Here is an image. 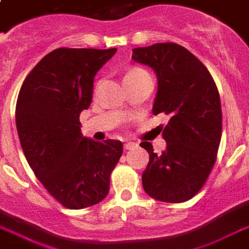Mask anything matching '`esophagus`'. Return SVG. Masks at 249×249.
Here are the masks:
<instances>
[{
	"label": "esophagus",
	"mask_w": 249,
	"mask_h": 249,
	"mask_svg": "<svg viewBox=\"0 0 249 249\" xmlns=\"http://www.w3.org/2000/svg\"><path fill=\"white\" fill-rule=\"evenodd\" d=\"M136 143H134V142H130V141H126L124 143V149L125 150H130V149H133V147H136Z\"/></svg>",
	"instance_id": "obj_1"
}]
</instances>
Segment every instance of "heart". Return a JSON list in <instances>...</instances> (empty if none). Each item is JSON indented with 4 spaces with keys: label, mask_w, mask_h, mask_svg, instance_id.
Listing matches in <instances>:
<instances>
[{
    "label": "heart",
    "mask_w": 249,
    "mask_h": 249,
    "mask_svg": "<svg viewBox=\"0 0 249 249\" xmlns=\"http://www.w3.org/2000/svg\"><path fill=\"white\" fill-rule=\"evenodd\" d=\"M138 73H143V70H141V69H132V70H129L125 77H128V75H133V74H138Z\"/></svg>",
    "instance_id": "b5f03b06"
}]
</instances>
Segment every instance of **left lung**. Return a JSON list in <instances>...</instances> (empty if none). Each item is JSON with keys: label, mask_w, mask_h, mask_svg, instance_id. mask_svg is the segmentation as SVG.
Here are the masks:
<instances>
[{"label": "left lung", "mask_w": 249, "mask_h": 249, "mask_svg": "<svg viewBox=\"0 0 249 249\" xmlns=\"http://www.w3.org/2000/svg\"><path fill=\"white\" fill-rule=\"evenodd\" d=\"M132 58L153 68L158 92L153 113L170 117L158 126L166 151L154 153L150 142L142 185L150 197L163 202H184L200 192L213 170L222 137L219 92L206 66L175 43H157L133 49Z\"/></svg>", "instance_id": "obj_1"}]
</instances>
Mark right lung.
Listing matches in <instances>:
<instances>
[{
    "mask_svg": "<svg viewBox=\"0 0 249 249\" xmlns=\"http://www.w3.org/2000/svg\"><path fill=\"white\" fill-rule=\"evenodd\" d=\"M116 48H57L43 57L19 91L15 123L24 157L48 193L68 209L99 204L123 155L116 140L83 137L94 77Z\"/></svg>",
    "mask_w": 249,
    "mask_h": 249,
    "instance_id": "obj_1",
    "label": "right lung"
}]
</instances>
